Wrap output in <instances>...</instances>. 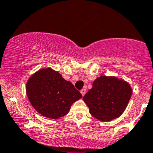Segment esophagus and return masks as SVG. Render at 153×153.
<instances>
[{"mask_svg":"<svg viewBox=\"0 0 153 153\" xmlns=\"http://www.w3.org/2000/svg\"><path fill=\"white\" fill-rule=\"evenodd\" d=\"M80 93H81V94H82V97H83V96H84L85 94L86 90L85 89V88H83V89H82L81 91H80Z\"/></svg>","mask_w":153,"mask_h":153,"instance_id":"34e87169","label":"esophagus"}]
</instances>
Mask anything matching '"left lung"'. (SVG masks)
<instances>
[{
    "label": "left lung",
    "mask_w": 153,
    "mask_h": 153,
    "mask_svg": "<svg viewBox=\"0 0 153 153\" xmlns=\"http://www.w3.org/2000/svg\"><path fill=\"white\" fill-rule=\"evenodd\" d=\"M132 92L131 86L124 79L101 76L94 80L83 100L93 117L101 122H110L124 113Z\"/></svg>",
    "instance_id": "left-lung-1"
}]
</instances>
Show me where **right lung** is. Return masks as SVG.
<instances>
[{"instance_id":"1","label":"right lung","mask_w":153,"mask_h":153,"mask_svg":"<svg viewBox=\"0 0 153 153\" xmlns=\"http://www.w3.org/2000/svg\"><path fill=\"white\" fill-rule=\"evenodd\" d=\"M26 91L33 108L42 116L52 119L68 114L72 104L82 97L71 82L51 68H43L31 75Z\"/></svg>"}]
</instances>
